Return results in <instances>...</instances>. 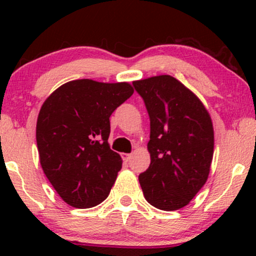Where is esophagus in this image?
<instances>
[{
    "mask_svg": "<svg viewBox=\"0 0 256 256\" xmlns=\"http://www.w3.org/2000/svg\"><path fill=\"white\" fill-rule=\"evenodd\" d=\"M122 160L125 161V162H128V161L131 160L132 155L131 154H122Z\"/></svg>",
    "mask_w": 256,
    "mask_h": 256,
    "instance_id": "esophagus-1",
    "label": "esophagus"
}]
</instances>
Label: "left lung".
Instances as JSON below:
<instances>
[{
    "label": "left lung",
    "instance_id": "1",
    "mask_svg": "<svg viewBox=\"0 0 256 256\" xmlns=\"http://www.w3.org/2000/svg\"><path fill=\"white\" fill-rule=\"evenodd\" d=\"M150 119V165L140 173L146 201L177 210L207 182L214 152L212 119L198 96L171 76L134 82Z\"/></svg>",
    "mask_w": 256,
    "mask_h": 256
}]
</instances>
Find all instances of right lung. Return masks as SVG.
<instances>
[{
    "label": "right lung",
    "instance_id": "obj_1",
    "mask_svg": "<svg viewBox=\"0 0 256 256\" xmlns=\"http://www.w3.org/2000/svg\"><path fill=\"white\" fill-rule=\"evenodd\" d=\"M132 94L128 83L78 79L44 101L36 128L40 161L67 204L91 208L110 195L122 165L108 144L110 116Z\"/></svg>",
    "mask_w": 256,
    "mask_h": 256
}]
</instances>
